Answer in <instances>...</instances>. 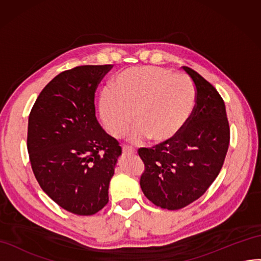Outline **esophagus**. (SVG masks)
I'll use <instances>...</instances> for the list:
<instances>
[{"label": "esophagus", "mask_w": 261, "mask_h": 261, "mask_svg": "<svg viewBox=\"0 0 261 261\" xmlns=\"http://www.w3.org/2000/svg\"><path fill=\"white\" fill-rule=\"evenodd\" d=\"M123 152L125 153H135L136 150L129 146H123Z\"/></svg>", "instance_id": "obj_1"}]
</instances>
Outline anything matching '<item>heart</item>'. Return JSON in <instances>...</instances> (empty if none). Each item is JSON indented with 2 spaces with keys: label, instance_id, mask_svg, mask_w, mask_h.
<instances>
[{
  "label": "heart",
  "instance_id": "obj_1",
  "mask_svg": "<svg viewBox=\"0 0 261 261\" xmlns=\"http://www.w3.org/2000/svg\"><path fill=\"white\" fill-rule=\"evenodd\" d=\"M194 107L192 80L157 66L124 70L111 82V91H103L100 98V114L111 135L122 136L135 118L130 140L140 142L148 137L154 144L177 137Z\"/></svg>",
  "mask_w": 261,
  "mask_h": 261
}]
</instances>
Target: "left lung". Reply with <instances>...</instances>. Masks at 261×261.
I'll return each instance as SVG.
<instances>
[{
	"label": "left lung",
	"mask_w": 261,
	"mask_h": 261,
	"mask_svg": "<svg viewBox=\"0 0 261 261\" xmlns=\"http://www.w3.org/2000/svg\"><path fill=\"white\" fill-rule=\"evenodd\" d=\"M182 68L196 89L191 117L170 142L138 149L145 165L140 188L148 200L166 210H180L205 193L221 171L229 145L222 96L193 69Z\"/></svg>",
	"instance_id": "1"
}]
</instances>
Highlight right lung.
Masks as SVG:
<instances>
[{"label": "right lung", "mask_w": 261, "mask_h": 261, "mask_svg": "<svg viewBox=\"0 0 261 261\" xmlns=\"http://www.w3.org/2000/svg\"><path fill=\"white\" fill-rule=\"evenodd\" d=\"M111 69L80 66L59 73L41 91L28 117L35 178L49 198L76 215H92L107 205L122 154L95 116V90Z\"/></svg>", "instance_id": "right-lung-1"}]
</instances>
